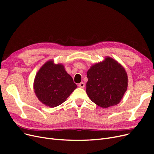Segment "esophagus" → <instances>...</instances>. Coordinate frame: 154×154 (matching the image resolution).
Listing matches in <instances>:
<instances>
[{
    "label": "esophagus",
    "mask_w": 154,
    "mask_h": 154,
    "mask_svg": "<svg viewBox=\"0 0 154 154\" xmlns=\"http://www.w3.org/2000/svg\"><path fill=\"white\" fill-rule=\"evenodd\" d=\"M78 86L80 87V88H83V87H85V83H83V82H81V83H79V84H78Z\"/></svg>",
    "instance_id": "esophagus-1"
}]
</instances>
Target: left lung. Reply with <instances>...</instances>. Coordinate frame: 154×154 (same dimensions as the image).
<instances>
[{
    "instance_id": "left-lung-1",
    "label": "left lung",
    "mask_w": 154,
    "mask_h": 154,
    "mask_svg": "<svg viewBox=\"0 0 154 154\" xmlns=\"http://www.w3.org/2000/svg\"><path fill=\"white\" fill-rule=\"evenodd\" d=\"M87 76L86 92L88 97L103 108L118 104L127 91V72L110 57L92 66L87 71Z\"/></svg>"
}]
</instances>
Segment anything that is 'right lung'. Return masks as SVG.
Masks as SVG:
<instances>
[{
  "instance_id": "1",
  "label": "right lung",
  "mask_w": 154,
  "mask_h": 154,
  "mask_svg": "<svg viewBox=\"0 0 154 154\" xmlns=\"http://www.w3.org/2000/svg\"><path fill=\"white\" fill-rule=\"evenodd\" d=\"M77 87L62 64L46 62L37 72L34 82L35 94L42 103L55 107L66 101Z\"/></svg>"
}]
</instances>
